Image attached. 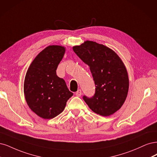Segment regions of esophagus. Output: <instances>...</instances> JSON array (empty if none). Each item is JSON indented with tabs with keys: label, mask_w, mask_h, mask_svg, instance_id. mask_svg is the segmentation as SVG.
I'll return each instance as SVG.
<instances>
[{
	"label": "esophagus",
	"mask_w": 157,
	"mask_h": 157,
	"mask_svg": "<svg viewBox=\"0 0 157 157\" xmlns=\"http://www.w3.org/2000/svg\"><path fill=\"white\" fill-rule=\"evenodd\" d=\"M82 94V90H81V89H79L78 91L75 93V95H76L77 97H81Z\"/></svg>",
	"instance_id": "1"
}]
</instances>
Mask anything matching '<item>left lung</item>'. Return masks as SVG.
Segmentation results:
<instances>
[{
	"label": "left lung",
	"instance_id": "left-lung-1",
	"mask_svg": "<svg viewBox=\"0 0 157 157\" xmlns=\"http://www.w3.org/2000/svg\"><path fill=\"white\" fill-rule=\"evenodd\" d=\"M73 50L87 64L95 84L92 97L83 98L90 109L102 116H109L119 110L128 91V73L123 63L113 50L95 42L86 41Z\"/></svg>",
	"mask_w": 157,
	"mask_h": 157
}]
</instances>
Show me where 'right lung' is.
Returning a JSON list of instances; mask_svg holds the SVG:
<instances>
[{
	"mask_svg": "<svg viewBox=\"0 0 157 157\" xmlns=\"http://www.w3.org/2000/svg\"><path fill=\"white\" fill-rule=\"evenodd\" d=\"M65 53L60 45H49L34 59L27 70L24 93L29 108L39 117L54 118L64 110L73 93L56 70Z\"/></svg>",
	"mask_w": 157,
	"mask_h": 157,
	"instance_id": "1",
	"label": "right lung"
}]
</instances>
